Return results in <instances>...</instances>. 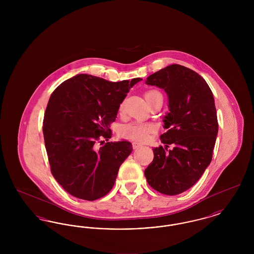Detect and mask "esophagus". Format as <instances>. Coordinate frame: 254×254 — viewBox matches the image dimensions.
I'll list each match as a JSON object with an SVG mask.
<instances>
[{
	"label": "esophagus",
	"instance_id": "esophagus-1",
	"mask_svg": "<svg viewBox=\"0 0 254 254\" xmlns=\"http://www.w3.org/2000/svg\"><path fill=\"white\" fill-rule=\"evenodd\" d=\"M142 144H140V143H138V142H133L132 143V146L133 148H138V147H141L142 146Z\"/></svg>",
	"mask_w": 254,
	"mask_h": 254
}]
</instances>
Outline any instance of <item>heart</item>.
<instances>
[{
    "mask_svg": "<svg viewBox=\"0 0 254 254\" xmlns=\"http://www.w3.org/2000/svg\"><path fill=\"white\" fill-rule=\"evenodd\" d=\"M155 94H161V93L157 90H148L145 93V99H148L149 97ZM123 109H124V104L121 103L119 106V110H123ZM154 130H155V126L151 123L132 122L122 127L120 129V135L125 138L144 142L150 137V135L154 132Z\"/></svg>",
    "mask_w": 254,
    "mask_h": 254,
    "instance_id": "b5f03b06",
    "label": "heart"
}]
</instances>
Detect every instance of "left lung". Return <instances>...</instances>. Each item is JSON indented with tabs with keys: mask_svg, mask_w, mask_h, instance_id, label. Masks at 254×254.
<instances>
[{
	"mask_svg": "<svg viewBox=\"0 0 254 254\" xmlns=\"http://www.w3.org/2000/svg\"><path fill=\"white\" fill-rule=\"evenodd\" d=\"M145 83L167 92L169 109L164 117L168 130L160 137L166 147L153 148L145 178L160 193L177 195L190 189L211 162L218 133L214 98L202 76L180 64L151 74Z\"/></svg>",
	"mask_w": 254,
	"mask_h": 254,
	"instance_id": "8db88e82",
	"label": "left lung"
}]
</instances>
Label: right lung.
Returning <instances> with one entry per match:
<instances>
[{
	"mask_svg": "<svg viewBox=\"0 0 254 254\" xmlns=\"http://www.w3.org/2000/svg\"><path fill=\"white\" fill-rule=\"evenodd\" d=\"M141 78L109 82L79 74L51 94L43 133L53 177L74 197L94 201L109 193L132 151L127 141L107 142L110 124L130 87Z\"/></svg>",
	"mask_w": 254,
	"mask_h": 254,
	"instance_id": "1",
	"label": "right lung"
}]
</instances>
